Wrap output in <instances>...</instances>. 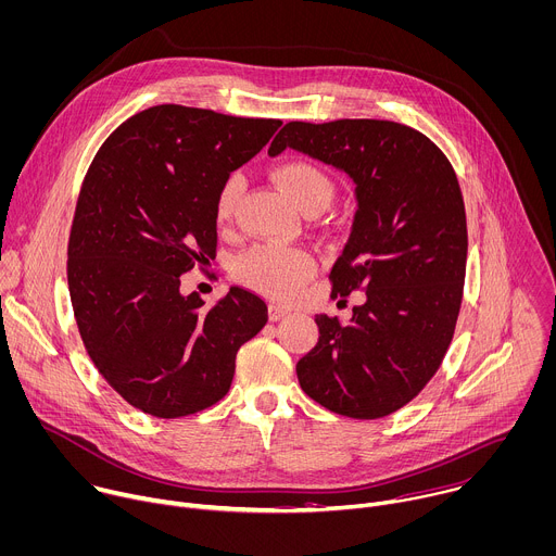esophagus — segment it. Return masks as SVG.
Masks as SVG:
<instances>
[{
    "label": "esophagus",
    "instance_id": "esophagus-1",
    "mask_svg": "<svg viewBox=\"0 0 556 556\" xmlns=\"http://www.w3.org/2000/svg\"><path fill=\"white\" fill-rule=\"evenodd\" d=\"M288 314H290V309L283 307V305H279V303H270V305H268V316H270V320H281V318H286Z\"/></svg>",
    "mask_w": 556,
    "mask_h": 556
}]
</instances>
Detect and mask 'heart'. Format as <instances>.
<instances>
[{
    "instance_id": "1",
    "label": "heart",
    "mask_w": 556,
    "mask_h": 556,
    "mask_svg": "<svg viewBox=\"0 0 556 556\" xmlns=\"http://www.w3.org/2000/svg\"><path fill=\"white\" fill-rule=\"evenodd\" d=\"M275 180L301 212H323L333 199L331 176L320 165L305 159L281 163L275 169ZM242 188V174H231L225 180L216 203V216L220 225H227L233 218ZM236 273L240 281L273 299H292L316 273V260L301 249L264 244L247 253L238 262Z\"/></svg>"
}]
</instances>
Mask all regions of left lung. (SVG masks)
Listing matches in <instances>:
<instances>
[{
  "label": "left lung",
  "instance_id": "obj_1",
  "mask_svg": "<svg viewBox=\"0 0 556 556\" xmlns=\"http://www.w3.org/2000/svg\"><path fill=\"white\" fill-rule=\"evenodd\" d=\"M286 148L353 180L357 210L329 277L331 296L364 290L349 323L316 314L299 384L331 413L387 417L432 380L454 336L467 266L456 172L424 132L387 119L290 122L268 154Z\"/></svg>",
  "mask_w": 556,
  "mask_h": 556
}]
</instances>
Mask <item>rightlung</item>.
Segmentation results:
<instances>
[{
  "label": "right lung",
  "instance_id": "add662e5",
  "mask_svg": "<svg viewBox=\"0 0 556 556\" xmlns=\"http://www.w3.org/2000/svg\"><path fill=\"white\" fill-rule=\"evenodd\" d=\"M279 126L159 104L115 128L87 172L70 296L96 368L146 415L178 419L220 402L238 349L268 320L257 294L233 286L205 307L180 292V275L216 257L223 185Z\"/></svg>",
  "mask_w": 556,
  "mask_h": 556
}]
</instances>
